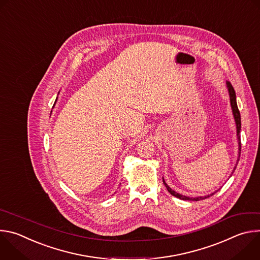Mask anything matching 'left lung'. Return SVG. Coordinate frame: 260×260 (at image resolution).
I'll return each mask as SVG.
<instances>
[{
	"instance_id": "obj_1",
	"label": "left lung",
	"mask_w": 260,
	"mask_h": 260,
	"mask_svg": "<svg viewBox=\"0 0 260 260\" xmlns=\"http://www.w3.org/2000/svg\"><path fill=\"white\" fill-rule=\"evenodd\" d=\"M226 85H228V89H229V93H230V98H231V105H232V109H233V114H234L235 121H236V124H237V136H238V142H239V157H238V162H239V160H240V155H241V115H240V111H239V108H238V105H237L236 91H235V89H234V87H233V85L231 84L230 81H226ZM238 162H237V164H238ZM236 168H237V166L235 167L234 172H235ZM234 172H233V173H234ZM164 184L166 185V187H167L168 191H169L172 196H174V197H176V198H178V199H180V200H183V201H201V200H205V199H207V198L213 196L215 192L218 191V190H217V191H215L214 193H211L210 196H206V197L188 198V197L182 196V194H180V193H178V192L172 190V188L165 182V180H164Z\"/></svg>"
}]
</instances>
